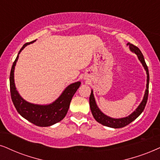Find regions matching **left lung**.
Masks as SVG:
<instances>
[{"mask_svg": "<svg viewBox=\"0 0 160 160\" xmlns=\"http://www.w3.org/2000/svg\"><path fill=\"white\" fill-rule=\"evenodd\" d=\"M127 46H129L131 51L134 52L138 57L139 61L142 62V66H144L145 71H146L147 73V85H146V90H145L144 98L141 102L140 105L138 106V108L136 109V111H134L132 114L129 115L128 117H124V118H120V119H114L112 117H109L106 115H105L99 109V108L97 106L96 102H95L94 94H93V92L92 91L90 97H89V105L91 111H92V115L94 117V118L99 123L105 125V126L110 127V128H122V127L126 126L127 125L130 124L131 122H133L135 119H137L139 115L142 114V112L144 110L145 105L147 103L148 100V87H149V72H148V68L145 63L144 57L142 55V53L141 52L140 50L138 47H137L136 46H134V44L128 43H127Z\"/></svg>", "mask_w": 160, "mask_h": 160, "instance_id": "8db88e82", "label": "left lung"}]
</instances>
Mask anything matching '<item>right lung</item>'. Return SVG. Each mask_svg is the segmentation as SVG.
Here are the masks:
<instances>
[{
	"mask_svg": "<svg viewBox=\"0 0 160 160\" xmlns=\"http://www.w3.org/2000/svg\"><path fill=\"white\" fill-rule=\"evenodd\" d=\"M35 41V40H33L24 44L13 62L9 77L10 93H11V98L14 106L18 112L22 117L38 126L47 127L60 122L65 117L69 108L72 97L80 87V82H77L69 85L62 93L59 98L52 104L40 106V105L29 103L24 100L16 90L15 82H14V70L21 52L26 46L34 43Z\"/></svg>",
	"mask_w": 160,
	"mask_h": 160,
	"instance_id": "right-lung-1",
	"label": "right lung"
}]
</instances>
